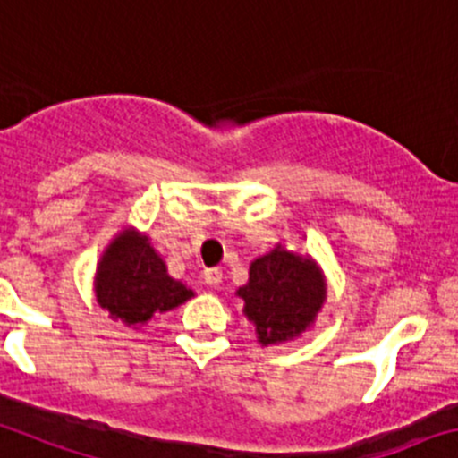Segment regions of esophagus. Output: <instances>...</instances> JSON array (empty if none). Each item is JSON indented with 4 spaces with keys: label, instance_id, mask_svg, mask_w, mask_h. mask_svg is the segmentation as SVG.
Instances as JSON below:
<instances>
[{
    "label": "esophagus",
    "instance_id": "34e87169",
    "mask_svg": "<svg viewBox=\"0 0 458 458\" xmlns=\"http://www.w3.org/2000/svg\"><path fill=\"white\" fill-rule=\"evenodd\" d=\"M202 278L207 285H220L222 283V269L220 267H207L202 272Z\"/></svg>",
    "mask_w": 458,
    "mask_h": 458
}]
</instances>
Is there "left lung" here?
<instances>
[{
  "instance_id": "obj_1",
  "label": "left lung",
  "mask_w": 458,
  "mask_h": 458,
  "mask_svg": "<svg viewBox=\"0 0 458 458\" xmlns=\"http://www.w3.org/2000/svg\"><path fill=\"white\" fill-rule=\"evenodd\" d=\"M326 276L312 256L290 251L278 242L250 265V281L236 294L242 315L256 328L260 346H278L312 328L326 303Z\"/></svg>"
}]
</instances>
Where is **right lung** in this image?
<instances>
[{"label":"right lung","mask_w":458,"mask_h":458,"mask_svg":"<svg viewBox=\"0 0 458 458\" xmlns=\"http://www.w3.org/2000/svg\"><path fill=\"white\" fill-rule=\"evenodd\" d=\"M94 294L112 319L137 330L195 297L191 287L168 274L166 260L137 226H123L106 247L96 265Z\"/></svg>","instance_id":"1"}]
</instances>
